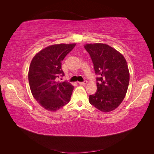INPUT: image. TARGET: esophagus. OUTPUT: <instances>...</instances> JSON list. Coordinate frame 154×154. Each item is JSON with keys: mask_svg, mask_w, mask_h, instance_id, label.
<instances>
[{"mask_svg": "<svg viewBox=\"0 0 154 154\" xmlns=\"http://www.w3.org/2000/svg\"><path fill=\"white\" fill-rule=\"evenodd\" d=\"M78 83L80 85H86L87 83V81H84L83 82H78Z\"/></svg>", "mask_w": 154, "mask_h": 154, "instance_id": "1", "label": "esophagus"}]
</instances>
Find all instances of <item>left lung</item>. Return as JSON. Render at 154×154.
<instances>
[{"label":"left lung","mask_w":154,"mask_h":154,"mask_svg":"<svg viewBox=\"0 0 154 154\" xmlns=\"http://www.w3.org/2000/svg\"><path fill=\"white\" fill-rule=\"evenodd\" d=\"M97 78V91L89 96V102L97 109L109 112L119 106L128 90L130 73L123 55L111 46L101 43L87 44Z\"/></svg>","instance_id":"1"}]
</instances>
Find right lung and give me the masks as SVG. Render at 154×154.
<instances>
[{
  "label": "right lung",
  "instance_id": "right-lung-1",
  "mask_svg": "<svg viewBox=\"0 0 154 154\" xmlns=\"http://www.w3.org/2000/svg\"><path fill=\"white\" fill-rule=\"evenodd\" d=\"M76 44H54L32 58L28 72L30 89L34 98L45 110L55 112L67 104L74 86L57 80L63 76L62 62Z\"/></svg>",
  "mask_w": 154,
  "mask_h": 154
}]
</instances>
